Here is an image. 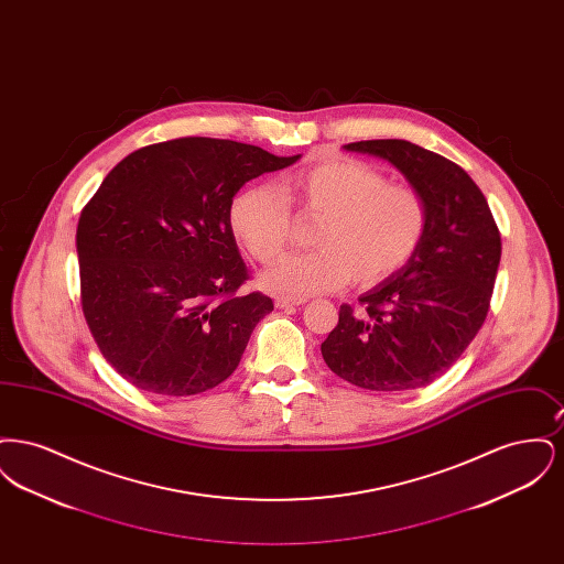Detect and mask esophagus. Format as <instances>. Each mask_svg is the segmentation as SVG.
<instances>
[{
  "label": "esophagus",
  "instance_id": "esophagus-1",
  "mask_svg": "<svg viewBox=\"0 0 564 564\" xmlns=\"http://www.w3.org/2000/svg\"><path fill=\"white\" fill-rule=\"evenodd\" d=\"M306 300L304 297H276L274 300V306L276 308H294V306H300V304H304Z\"/></svg>",
  "mask_w": 564,
  "mask_h": 564
}]
</instances>
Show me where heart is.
I'll return each mask as SVG.
<instances>
[{"mask_svg": "<svg viewBox=\"0 0 564 564\" xmlns=\"http://www.w3.org/2000/svg\"><path fill=\"white\" fill-rule=\"evenodd\" d=\"M292 209L322 217L313 253L292 256L262 272L279 295L319 294L349 281L372 288L408 264L425 239L430 212L423 194L387 182L368 162L338 156L285 173L276 189L251 186L230 205V230L260 264L279 260L294 237Z\"/></svg>", "mask_w": 564, "mask_h": 564, "instance_id": "heart-1", "label": "heart"}]
</instances>
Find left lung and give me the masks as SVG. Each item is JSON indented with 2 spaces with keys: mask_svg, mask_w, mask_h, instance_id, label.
<instances>
[{
  "mask_svg": "<svg viewBox=\"0 0 564 564\" xmlns=\"http://www.w3.org/2000/svg\"><path fill=\"white\" fill-rule=\"evenodd\" d=\"M350 152L391 162L427 203L430 224L416 253L387 281L343 304L322 345L327 368L350 384L410 391L444 375L488 315L501 235L482 189L453 161L403 139H370Z\"/></svg>",
  "mask_w": 564,
  "mask_h": 564,
  "instance_id": "obj_1",
  "label": "left lung"
}]
</instances>
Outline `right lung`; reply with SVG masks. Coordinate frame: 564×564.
<instances>
[{"instance_id":"right-lung-1","label":"right lung","mask_w":564,"mask_h":564,"mask_svg":"<svg viewBox=\"0 0 564 564\" xmlns=\"http://www.w3.org/2000/svg\"><path fill=\"white\" fill-rule=\"evenodd\" d=\"M249 143L182 137L118 162L82 209L76 247L84 319L109 366L137 389L186 398L232 375L269 295L249 279L230 205L262 173L294 164Z\"/></svg>"}]
</instances>
